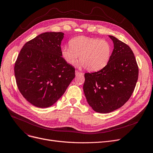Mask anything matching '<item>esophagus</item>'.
I'll return each instance as SVG.
<instances>
[{
    "instance_id": "esophagus-1",
    "label": "esophagus",
    "mask_w": 153,
    "mask_h": 153,
    "mask_svg": "<svg viewBox=\"0 0 153 153\" xmlns=\"http://www.w3.org/2000/svg\"><path fill=\"white\" fill-rule=\"evenodd\" d=\"M75 74H76V76H78V75H83V73H80L78 71H75Z\"/></svg>"
}]
</instances>
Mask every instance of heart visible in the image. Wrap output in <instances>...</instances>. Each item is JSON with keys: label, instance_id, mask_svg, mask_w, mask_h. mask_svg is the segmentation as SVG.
<instances>
[{"label": "heart", "instance_id": "b5f03b06", "mask_svg": "<svg viewBox=\"0 0 153 153\" xmlns=\"http://www.w3.org/2000/svg\"><path fill=\"white\" fill-rule=\"evenodd\" d=\"M70 43L61 50L63 59L69 65L75 64L79 57L80 67L97 71L103 69L110 59L111 47L105 40L81 36L72 39Z\"/></svg>", "mask_w": 153, "mask_h": 153}]
</instances>
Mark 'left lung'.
Segmentation results:
<instances>
[{
	"label": "left lung",
	"instance_id": "obj_1",
	"mask_svg": "<svg viewBox=\"0 0 153 153\" xmlns=\"http://www.w3.org/2000/svg\"><path fill=\"white\" fill-rule=\"evenodd\" d=\"M114 49L101 70L85 74L83 89L89 105L97 113H111L122 106L132 95L139 68L134 53L125 43L109 36Z\"/></svg>",
	"mask_w": 153,
	"mask_h": 153
}]
</instances>
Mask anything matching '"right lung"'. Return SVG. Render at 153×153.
Returning <instances> with one entry per match:
<instances>
[{"label": "right lung", "instance_id": "1", "mask_svg": "<svg viewBox=\"0 0 153 153\" xmlns=\"http://www.w3.org/2000/svg\"><path fill=\"white\" fill-rule=\"evenodd\" d=\"M61 32H46L27 42L14 66L19 91L38 108L53 105L75 77V69L62 57Z\"/></svg>", "mask_w": 153, "mask_h": 153}]
</instances>
